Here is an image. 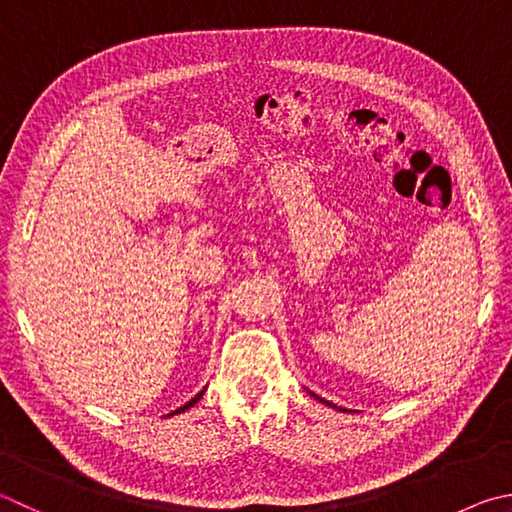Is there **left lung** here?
I'll return each mask as SVG.
<instances>
[{
  "instance_id": "1",
  "label": "left lung",
  "mask_w": 512,
  "mask_h": 512,
  "mask_svg": "<svg viewBox=\"0 0 512 512\" xmlns=\"http://www.w3.org/2000/svg\"><path fill=\"white\" fill-rule=\"evenodd\" d=\"M311 396H315V394H311ZM315 398H318V401L320 403H327L329 407H333V410H340V412H347V410H342V407H338V405H333V403H329V401H324V398H320V396H315Z\"/></svg>"
}]
</instances>
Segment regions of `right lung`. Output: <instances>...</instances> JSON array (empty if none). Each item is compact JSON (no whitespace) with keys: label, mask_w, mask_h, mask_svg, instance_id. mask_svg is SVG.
<instances>
[{"label":"right lung","mask_w":512,"mask_h":512,"mask_svg":"<svg viewBox=\"0 0 512 512\" xmlns=\"http://www.w3.org/2000/svg\"><path fill=\"white\" fill-rule=\"evenodd\" d=\"M203 392H206V387H203L201 392L192 398V401H188V403H185L183 407H179V410H174L172 414H167V416H174V414H181V412H185V410H190V407H194V403H199V401H201V398H203Z\"/></svg>","instance_id":"add662e5"}]
</instances>
